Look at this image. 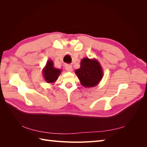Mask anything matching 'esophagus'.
Returning a JSON list of instances; mask_svg holds the SVG:
<instances>
[{"label":"esophagus","mask_w":147,"mask_h":147,"mask_svg":"<svg viewBox=\"0 0 147 147\" xmlns=\"http://www.w3.org/2000/svg\"><path fill=\"white\" fill-rule=\"evenodd\" d=\"M65 68L67 71L69 72H71L73 71V68H72V65H69V64H66L65 65Z\"/></svg>","instance_id":"esophagus-1"}]
</instances>
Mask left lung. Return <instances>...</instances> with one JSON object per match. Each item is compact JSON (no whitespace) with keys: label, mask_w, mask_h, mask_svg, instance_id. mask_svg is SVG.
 Listing matches in <instances>:
<instances>
[{"label":"left lung","mask_w":147,"mask_h":147,"mask_svg":"<svg viewBox=\"0 0 147 147\" xmlns=\"http://www.w3.org/2000/svg\"><path fill=\"white\" fill-rule=\"evenodd\" d=\"M80 69L75 73L84 87H93L100 82L103 76V70L97 60L83 58L81 61Z\"/></svg>","instance_id":"8db88e82"}]
</instances>
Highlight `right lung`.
Instances as JSON below:
<instances>
[{"label":"right lung","mask_w":147,"mask_h":147,"mask_svg":"<svg viewBox=\"0 0 147 147\" xmlns=\"http://www.w3.org/2000/svg\"><path fill=\"white\" fill-rule=\"evenodd\" d=\"M61 73V70L54 67V63L52 60L47 61L45 67L43 69V77L47 83H54Z\"/></svg>","instance_id":"1"}]
</instances>
